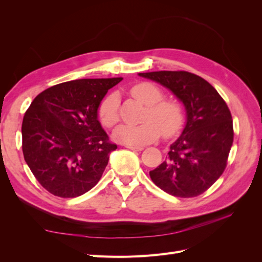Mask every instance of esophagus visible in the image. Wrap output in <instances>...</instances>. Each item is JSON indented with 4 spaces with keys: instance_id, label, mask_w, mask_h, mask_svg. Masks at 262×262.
I'll return each instance as SVG.
<instances>
[{
    "instance_id": "1",
    "label": "esophagus",
    "mask_w": 262,
    "mask_h": 262,
    "mask_svg": "<svg viewBox=\"0 0 262 262\" xmlns=\"http://www.w3.org/2000/svg\"><path fill=\"white\" fill-rule=\"evenodd\" d=\"M126 147L130 148L131 150H133V152H141V150L143 149V147H140V146H128V145H126Z\"/></svg>"
}]
</instances>
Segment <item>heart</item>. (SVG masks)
I'll return each mask as SVG.
<instances>
[{"label": "heart", "mask_w": 262, "mask_h": 262, "mask_svg": "<svg viewBox=\"0 0 262 262\" xmlns=\"http://www.w3.org/2000/svg\"><path fill=\"white\" fill-rule=\"evenodd\" d=\"M134 97L148 106L145 122L132 125L120 124L113 132V138L118 143L128 146H142L155 141L161 133L166 137L172 136L181 125L182 114L180 107L172 101L162 100V91L150 83H141L133 87ZM119 96L117 93L109 94L101 101L98 116L101 123L112 128L119 121Z\"/></svg>", "instance_id": "obj_1"}]
</instances>
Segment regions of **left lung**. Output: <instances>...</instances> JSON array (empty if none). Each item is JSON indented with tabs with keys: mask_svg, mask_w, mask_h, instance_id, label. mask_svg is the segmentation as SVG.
Masks as SVG:
<instances>
[{
	"mask_svg": "<svg viewBox=\"0 0 262 262\" xmlns=\"http://www.w3.org/2000/svg\"><path fill=\"white\" fill-rule=\"evenodd\" d=\"M169 90L186 109V124L170 144L168 156L150 179L163 191L192 198L208 190L223 173L234 132L231 112L217 91L186 71L139 73Z\"/></svg>",
	"mask_w": 262,
	"mask_h": 262,
	"instance_id": "8db88e82",
	"label": "left lung"
}]
</instances>
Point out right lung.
Instances as JSON below:
<instances>
[{"instance_id": "1", "label": "right lung", "mask_w": 262, "mask_h": 262, "mask_svg": "<svg viewBox=\"0 0 262 262\" xmlns=\"http://www.w3.org/2000/svg\"><path fill=\"white\" fill-rule=\"evenodd\" d=\"M123 80L82 78L49 87L33 100L21 124L24 158L46 190L80 196L96 186L117 148L98 121L108 90Z\"/></svg>"}]
</instances>
